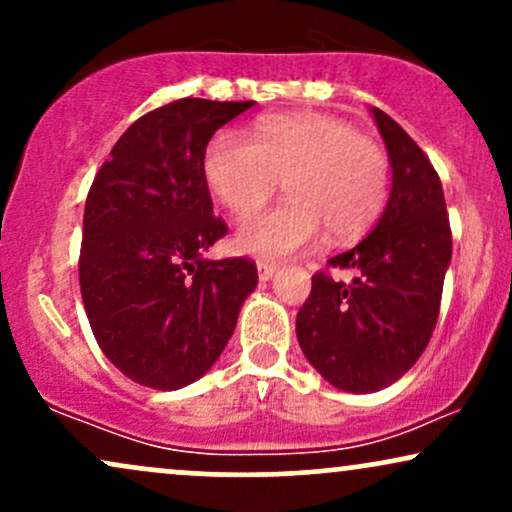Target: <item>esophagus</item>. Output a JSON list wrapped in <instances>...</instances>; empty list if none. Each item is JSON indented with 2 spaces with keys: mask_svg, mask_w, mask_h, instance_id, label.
<instances>
[{
  "mask_svg": "<svg viewBox=\"0 0 512 512\" xmlns=\"http://www.w3.org/2000/svg\"><path fill=\"white\" fill-rule=\"evenodd\" d=\"M276 272H279V264H274V262H257V276H260V281H269Z\"/></svg>",
  "mask_w": 512,
  "mask_h": 512,
  "instance_id": "obj_1",
  "label": "esophagus"
}]
</instances>
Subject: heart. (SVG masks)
Returning <instances> with one entry per match:
<instances>
[{
	"instance_id": "b5f03b06",
	"label": "heart",
	"mask_w": 512,
	"mask_h": 512,
	"mask_svg": "<svg viewBox=\"0 0 512 512\" xmlns=\"http://www.w3.org/2000/svg\"><path fill=\"white\" fill-rule=\"evenodd\" d=\"M202 170L214 197L236 216L260 209L284 180L289 199L238 231L240 250L267 260L310 248L325 231L334 240L363 236L390 187L383 146L320 113L264 117L250 139L221 129L204 149Z\"/></svg>"
}]
</instances>
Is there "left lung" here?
I'll return each mask as SVG.
<instances>
[{"label": "left lung", "mask_w": 512, "mask_h": 512, "mask_svg": "<svg viewBox=\"0 0 512 512\" xmlns=\"http://www.w3.org/2000/svg\"><path fill=\"white\" fill-rule=\"evenodd\" d=\"M373 117L392 163L385 214L356 248L327 260L356 279L313 274L296 334L305 358L346 392L392 385L431 342L443 296L452 233L443 185L419 144L380 108Z\"/></svg>", "instance_id": "1"}]
</instances>
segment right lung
I'll list each match as a JSON object with an SVG mask.
<instances>
[{"label":"right lung","instance_id":"right-lung-1","mask_svg":"<svg viewBox=\"0 0 512 512\" xmlns=\"http://www.w3.org/2000/svg\"><path fill=\"white\" fill-rule=\"evenodd\" d=\"M248 108L180 98L151 110L117 139L88 190L81 298L103 354L144 387L202 378L257 286L248 257H202L228 233L211 207L204 149Z\"/></svg>","mask_w":512,"mask_h":512}]
</instances>
